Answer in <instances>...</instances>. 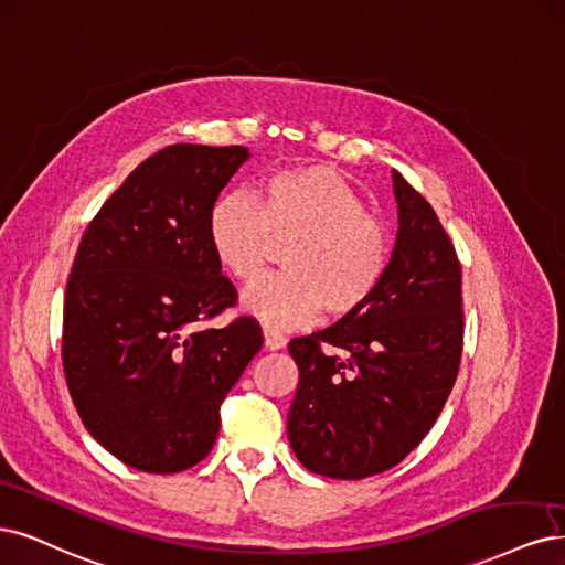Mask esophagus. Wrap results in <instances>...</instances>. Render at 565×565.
<instances>
[{
	"label": "esophagus",
	"mask_w": 565,
	"mask_h": 565,
	"mask_svg": "<svg viewBox=\"0 0 565 565\" xmlns=\"http://www.w3.org/2000/svg\"><path fill=\"white\" fill-rule=\"evenodd\" d=\"M285 343H287V339L280 334V332H276V329H264V345L268 348V350H280V348H285Z\"/></svg>",
	"instance_id": "1"
}]
</instances>
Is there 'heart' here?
I'll use <instances>...</instances> for the list:
<instances>
[{
	"mask_svg": "<svg viewBox=\"0 0 565 565\" xmlns=\"http://www.w3.org/2000/svg\"><path fill=\"white\" fill-rule=\"evenodd\" d=\"M270 238L291 243L282 274L259 278L245 308L268 327H299L320 310L348 318L374 299L393 255L387 224L360 191L327 166L268 172L262 196L233 191L212 203L207 241L231 278L247 282L268 259Z\"/></svg>",
	"mask_w": 565,
	"mask_h": 565,
	"instance_id": "heart-1",
	"label": "heart"
}]
</instances>
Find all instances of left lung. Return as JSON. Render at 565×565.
I'll return each mask as SVG.
<instances>
[{
  "label": "left lung",
  "mask_w": 565,
  "mask_h": 565,
  "mask_svg": "<svg viewBox=\"0 0 565 565\" xmlns=\"http://www.w3.org/2000/svg\"><path fill=\"white\" fill-rule=\"evenodd\" d=\"M397 243L374 299L289 341L299 385L287 435L306 470L364 479L395 468L451 395L462 355V276L433 205L393 170Z\"/></svg>",
  "instance_id": "left-lung-1"
}]
</instances>
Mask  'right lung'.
Masks as SVG:
<instances>
[{
  "instance_id": "add662e5",
  "label": "right lung",
  "mask_w": 565,
  "mask_h": 565,
  "mask_svg": "<svg viewBox=\"0 0 565 565\" xmlns=\"http://www.w3.org/2000/svg\"><path fill=\"white\" fill-rule=\"evenodd\" d=\"M245 147L170 145L135 168L90 220L65 289L63 366L86 430L135 470L201 462L220 406L264 334L207 241V212Z\"/></svg>"
}]
</instances>
